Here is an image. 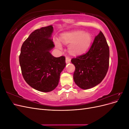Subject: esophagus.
<instances>
[{
  "label": "esophagus",
  "instance_id": "obj_1",
  "mask_svg": "<svg viewBox=\"0 0 129 129\" xmlns=\"http://www.w3.org/2000/svg\"><path fill=\"white\" fill-rule=\"evenodd\" d=\"M71 59L69 57L67 56V57H66V63H69V62H71Z\"/></svg>",
  "mask_w": 129,
  "mask_h": 129
}]
</instances>
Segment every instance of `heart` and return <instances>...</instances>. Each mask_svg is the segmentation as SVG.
<instances>
[{
    "instance_id": "heart-1",
    "label": "heart",
    "mask_w": 129,
    "mask_h": 129,
    "mask_svg": "<svg viewBox=\"0 0 129 129\" xmlns=\"http://www.w3.org/2000/svg\"><path fill=\"white\" fill-rule=\"evenodd\" d=\"M60 41L65 45H69V50L73 55H80L89 47L91 42L90 34L82 30H73L65 32L60 36ZM54 43L57 48L62 49L60 40L55 39Z\"/></svg>"
}]
</instances>
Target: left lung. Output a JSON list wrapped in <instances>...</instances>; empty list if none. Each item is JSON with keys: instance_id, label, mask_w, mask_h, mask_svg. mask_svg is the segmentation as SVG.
<instances>
[{"instance_id": "obj_1", "label": "left lung", "mask_w": 129, "mask_h": 129, "mask_svg": "<svg viewBox=\"0 0 129 129\" xmlns=\"http://www.w3.org/2000/svg\"><path fill=\"white\" fill-rule=\"evenodd\" d=\"M71 62L75 67L73 79L78 87L88 89L100 83L109 64V48L103 33L100 31L95 37L87 53L72 58Z\"/></svg>"}]
</instances>
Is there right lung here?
I'll return each instance as SVG.
<instances>
[{
	"instance_id": "obj_1",
	"label": "right lung",
	"mask_w": 129,
	"mask_h": 129,
	"mask_svg": "<svg viewBox=\"0 0 129 129\" xmlns=\"http://www.w3.org/2000/svg\"><path fill=\"white\" fill-rule=\"evenodd\" d=\"M52 25L35 30L23 43L19 55L22 75L26 83L37 90L49 92L58 85L66 66L63 56H53Z\"/></svg>"
}]
</instances>
